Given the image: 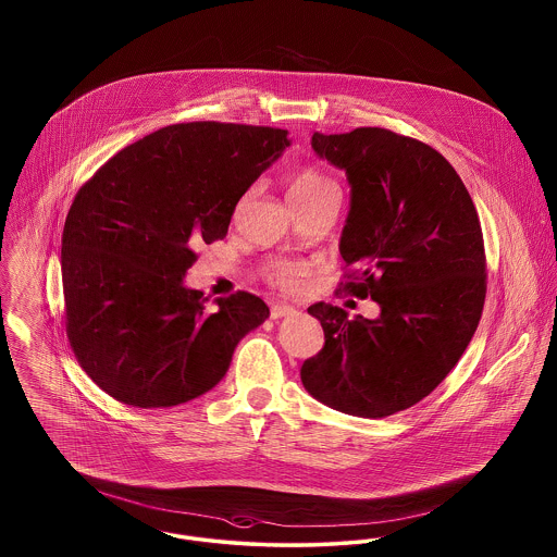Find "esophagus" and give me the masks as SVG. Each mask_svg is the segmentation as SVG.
Listing matches in <instances>:
<instances>
[{"label":"esophagus","mask_w":557,"mask_h":557,"mask_svg":"<svg viewBox=\"0 0 557 557\" xmlns=\"http://www.w3.org/2000/svg\"><path fill=\"white\" fill-rule=\"evenodd\" d=\"M294 313H296V309L290 305H273L271 307V318L273 319L290 318Z\"/></svg>","instance_id":"1"}]
</instances>
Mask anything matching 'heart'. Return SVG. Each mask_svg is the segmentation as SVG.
Returning a JSON list of instances; mask_svg holds the SVG:
<instances>
[{
  "label": "heart",
  "instance_id": "1",
  "mask_svg": "<svg viewBox=\"0 0 557 557\" xmlns=\"http://www.w3.org/2000/svg\"><path fill=\"white\" fill-rule=\"evenodd\" d=\"M330 191H336L334 182L313 166H302L292 175L290 198L294 205L313 202ZM311 271L313 267L305 261H286V259L271 261L265 267L267 280L282 290H298L307 282Z\"/></svg>",
  "mask_w": 557,
  "mask_h": 557
}]
</instances>
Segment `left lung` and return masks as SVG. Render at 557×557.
<instances>
[{"label": "left lung", "instance_id": "left-lung-1", "mask_svg": "<svg viewBox=\"0 0 557 557\" xmlns=\"http://www.w3.org/2000/svg\"><path fill=\"white\" fill-rule=\"evenodd\" d=\"M311 146L350 184L336 294L375 300L380 318L311 305L325 343L300 380L336 411L386 418L428 397L476 332L486 296L476 207L449 160L420 139L357 127L315 132Z\"/></svg>", "mask_w": 557, "mask_h": 557}]
</instances>
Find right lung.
I'll return each mask as SVG.
<instances>
[{
  "mask_svg": "<svg viewBox=\"0 0 557 557\" xmlns=\"http://www.w3.org/2000/svg\"><path fill=\"white\" fill-rule=\"evenodd\" d=\"M290 146L275 127L196 121L116 152L79 187L62 232L64 325L83 371L132 407L209 393L269 318L238 290L184 286L196 246L227 236L239 198Z\"/></svg>",
  "mask_w": 557,
  "mask_h": 557,
  "instance_id": "obj_1",
  "label": "right lung"
}]
</instances>
